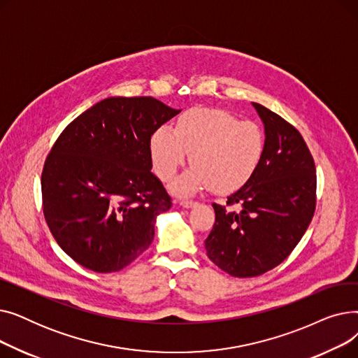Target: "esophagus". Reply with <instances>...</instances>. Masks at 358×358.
<instances>
[{
  "mask_svg": "<svg viewBox=\"0 0 358 358\" xmlns=\"http://www.w3.org/2000/svg\"><path fill=\"white\" fill-rule=\"evenodd\" d=\"M197 201L194 200H189V199H180V206H182V208H193V206H196Z\"/></svg>",
  "mask_w": 358,
  "mask_h": 358,
  "instance_id": "obj_1",
  "label": "esophagus"
}]
</instances>
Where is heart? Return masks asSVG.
I'll return each mask as SVG.
<instances>
[{
  "mask_svg": "<svg viewBox=\"0 0 358 358\" xmlns=\"http://www.w3.org/2000/svg\"><path fill=\"white\" fill-rule=\"evenodd\" d=\"M150 158L158 177L171 180L190 152L193 164L173 182L182 194L212 187L232 192L245 184L264 157L266 135L255 122L241 120L220 108L184 111L176 129L158 127L150 138Z\"/></svg>",
  "mask_w": 358,
  "mask_h": 358,
  "instance_id": "b5f03b06",
  "label": "heart"
}]
</instances>
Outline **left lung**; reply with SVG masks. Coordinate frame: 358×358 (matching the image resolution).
Instances as JSON below:
<instances>
[{
	"instance_id": "1",
	"label": "left lung",
	"mask_w": 358,
	"mask_h": 358,
	"mask_svg": "<svg viewBox=\"0 0 358 358\" xmlns=\"http://www.w3.org/2000/svg\"><path fill=\"white\" fill-rule=\"evenodd\" d=\"M264 124L266 150L254 176L213 203L216 220L204 241L215 264L234 277H255L283 262L305 235L316 206V169L299 130L252 103Z\"/></svg>"
}]
</instances>
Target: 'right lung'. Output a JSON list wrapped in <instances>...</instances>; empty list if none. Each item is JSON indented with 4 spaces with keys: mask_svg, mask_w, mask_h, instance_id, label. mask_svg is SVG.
<instances>
[{
    "mask_svg": "<svg viewBox=\"0 0 358 358\" xmlns=\"http://www.w3.org/2000/svg\"><path fill=\"white\" fill-rule=\"evenodd\" d=\"M180 111L154 97H108L55 142L42 173L43 213L83 267L119 271L150 245L158 216L173 204L150 171V138Z\"/></svg>",
    "mask_w": 358,
    "mask_h": 358,
    "instance_id": "obj_1",
    "label": "right lung"
}]
</instances>
